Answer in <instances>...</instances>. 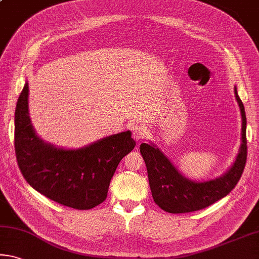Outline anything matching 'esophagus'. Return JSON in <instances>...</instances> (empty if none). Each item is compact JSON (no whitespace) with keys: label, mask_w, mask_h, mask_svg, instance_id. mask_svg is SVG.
<instances>
[{"label":"esophagus","mask_w":259,"mask_h":259,"mask_svg":"<svg viewBox=\"0 0 259 259\" xmlns=\"http://www.w3.org/2000/svg\"><path fill=\"white\" fill-rule=\"evenodd\" d=\"M131 131H133V136L135 139H144L147 135V128L142 124V123H135V124L131 126Z\"/></svg>","instance_id":"1"}]
</instances>
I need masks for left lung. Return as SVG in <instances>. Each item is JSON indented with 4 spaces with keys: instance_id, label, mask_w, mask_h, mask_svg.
Listing matches in <instances>:
<instances>
[{
    "instance_id": "1",
    "label": "left lung",
    "mask_w": 259,
    "mask_h": 259,
    "mask_svg": "<svg viewBox=\"0 0 259 259\" xmlns=\"http://www.w3.org/2000/svg\"><path fill=\"white\" fill-rule=\"evenodd\" d=\"M234 93L242 116V143L235 162L224 175L210 181H191L176 169L157 146L146 143L139 146L146 165L152 197L163 211L188 213L202 210L227 196L239 182L247 162V117L236 86Z\"/></svg>"
}]
</instances>
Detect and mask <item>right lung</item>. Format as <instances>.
Here are the masks:
<instances>
[{
  "instance_id": "obj_1",
  "label": "right lung",
  "mask_w": 259,
  "mask_h": 259,
  "mask_svg": "<svg viewBox=\"0 0 259 259\" xmlns=\"http://www.w3.org/2000/svg\"><path fill=\"white\" fill-rule=\"evenodd\" d=\"M135 146L129 130L77 150L48 144L31 124L28 84L24 85L15 112L16 158L24 179L47 198L77 210L101 204L118 163Z\"/></svg>"
}]
</instances>
